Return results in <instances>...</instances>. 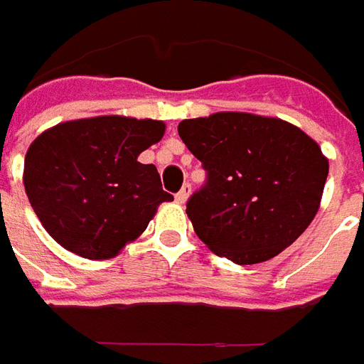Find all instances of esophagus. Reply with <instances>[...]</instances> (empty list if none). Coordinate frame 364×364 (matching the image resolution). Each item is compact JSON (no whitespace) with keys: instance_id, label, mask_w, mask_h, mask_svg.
I'll return each mask as SVG.
<instances>
[{"instance_id":"1","label":"esophagus","mask_w":364,"mask_h":364,"mask_svg":"<svg viewBox=\"0 0 364 364\" xmlns=\"http://www.w3.org/2000/svg\"><path fill=\"white\" fill-rule=\"evenodd\" d=\"M189 195H191V185H189V183H185V185H183L181 191L175 195V199H177L179 203H185V201L189 199Z\"/></svg>"}]
</instances>
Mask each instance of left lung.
<instances>
[{
    "mask_svg": "<svg viewBox=\"0 0 364 364\" xmlns=\"http://www.w3.org/2000/svg\"><path fill=\"white\" fill-rule=\"evenodd\" d=\"M177 131L207 171L187 215L213 254L240 266L266 262L314 220L328 159L298 127L250 112H215L181 120Z\"/></svg>",
    "mask_w": 364,
    "mask_h": 364,
    "instance_id": "obj_1",
    "label": "left lung"
}]
</instances>
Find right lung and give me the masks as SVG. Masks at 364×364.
<instances>
[{
	"mask_svg": "<svg viewBox=\"0 0 364 364\" xmlns=\"http://www.w3.org/2000/svg\"><path fill=\"white\" fill-rule=\"evenodd\" d=\"M165 134V122L129 117L68 120L28 149L23 187L46 232L88 259L114 257L146 230L163 201L155 165L136 159Z\"/></svg>",
	"mask_w": 364,
	"mask_h": 364,
	"instance_id": "1",
	"label": "right lung"
}]
</instances>
